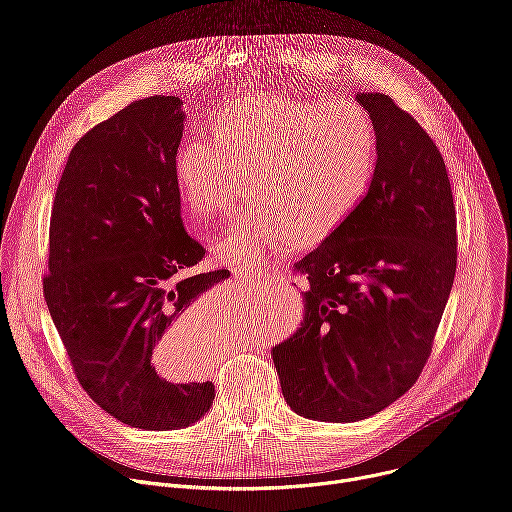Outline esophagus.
Here are the masks:
<instances>
[{
  "label": "esophagus",
  "instance_id": "34e87169",
  "mask_svg": "<svg viewBox=\"0 0 512 512\" xmlns=\"http://www.w3.org/2000/svg\"><path fill=\"white\" fill-rule=\"evenodd\" d=\"M233 275H235V277H239V279H245V277H253L255 273L245 271V269H235V271H233Z\"/></svg>",
  "mask_w": 512,
  "mask_h": 512
}]
</instances>
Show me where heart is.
<instances>
[{"instance_id": "obj_1", "label": "heart", "mask_w": 512, "mask_h": 512, "mask_svg": "<svg viewBox=\"0 0 512 512\" xmlns=\"http://www.w3.org/2000/svg\"><path fill=\"white\" fill-rule=\"evenodd\" d=\"M210 131L176 150L174 184L206 221L229 212L247 178L253 202L210 245L216 261L245 271L330 235L373 178V121L352 101L249 95L218 109Z\"/></svg>"}]
</instances>
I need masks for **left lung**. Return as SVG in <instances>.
Segmentation results:
<instances>
[{
  "mask_svg": "<svg viewBox=\"0 0 512 512\" xmlns=\"http://www.w3.org/2000/svg\"><path fill=\"white\" fill-rule=\"evenodd\" d=\"M375 129L367 194L300 263L306 318L273 348L287 405L314 421L367 419L405 395L431 352L456 275L446 164L381 93H356Z\"/></svg>",
  "mask_w": 512,
  "mask_h": 512,
  "instance_id": "8db88e82",
  "label": "left lung"
}]
</instances>
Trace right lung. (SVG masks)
<instances>
[{"mask_svg":"<svg viewBox=\"0 0 512 512\" xmlns=\"http://www.w3.org/2000/svg\"><path fill=\"white\" fill-rule=\"evenodd\" d=\"M182 99H141L72 148L50 216L44 298L72 369L109 415L148 431L202 419L212 381L174 383L156 358L186 344L192 302L229 277L188 273L204 257L180 216L172 160Z\"/></svg>","mask_w":512,"mask_h":512,"instance_id":"obj_1","label":"right lung"}]
</instances>
